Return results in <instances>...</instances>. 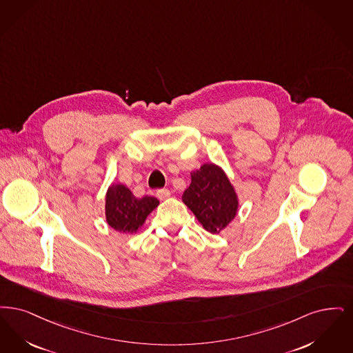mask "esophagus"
<instances>
[{
  "instance_id": "1",
  "label": "esophagus",
  "mask_w": 353,
  "mask_h": 353,
  "mask_svg": "<svg viewBox=\"0 0 353 353\" xmlns=\"http://www.w3.org/2000/svg\"><path fill=\"white\" fill-rule=\"evenodd\" d=\"M170 195H171V194H170L169 190H158V191H157V196L161 200L168 199Z\"/></svg>"
}]
</instances>
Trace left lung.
Instances as JSON below:
<instances>
[{"mask_svg": "<svg viewBox=\"0 0 353 353\" xmlns=\"http://www.w3.org/2000/svg\"><path fill=\"white\" fill-rule=\"evenodd\" d=\"M200 225L217 234L237 215L240 200L227 172L216 163H203L191 172V184L182 195Z\"/></svg>", "mask_w": 353, "mask_h": 353, "instance_id": "1", "label": "left lung"}]
</instances>
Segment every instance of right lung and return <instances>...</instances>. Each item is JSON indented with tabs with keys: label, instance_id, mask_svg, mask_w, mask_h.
<instances>
[{
	"label": "right lung",
	"instance_id": "add662e5",
	"mask_svg": "<svg viewBox=\"0 0 353 353\" xmlns=\"http://www.w3.org/2000/svg\"><path fill=\"white\" fill-rule=\"evenodd\" d=\"M158 205L159 200L153 196L138 199L126 185L112 183L105 194V220L120 233H137Z\"/></svg>",
	"mask_w": 353,
	"mask_h": 353
}]
</instances>
